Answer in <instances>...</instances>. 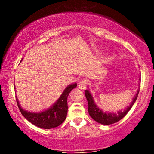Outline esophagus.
<instances>
[{
	"instance_id": "obj_1",
	"label": "esophagus",
	"mask_w": 154,
	"mask_h": 154,
	"mask_svg": "<svg viewBox=\"0 0 154 154\" xmlns=\"http://www.w3.org/2000/svg\"><path fill=\"white\" fill-rule=\"evenodd\" d=\"M87 79H82V80L80 81V82H79L78 84V86H79V88L81 90H85L86 88V85H87Z\"/></svg>"
}]
</instances>
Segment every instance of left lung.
I'll use <instances>...</instances> for the list:
<instances>
[{
	"label": "left lung",
	"instance_id": "left-lung-1",
	"mask_svg": "<svg viewBox=\"0 0 154 154\" xmlns=\"http://www.w3.org/2000/svg\"><path fill=\"white\" fill-rule=\"evenodd\" d=\"M140 80V78L139 79ZM139 93V90H137V93H136L135 96H134L133 99L131 104L129 106H128L123 111H119L117 113H108V112H103L99 107L97 106L96 104L95 103L94 100H93V96H92L91 93L88 90H86L85 91V97L87 98L88 103V113H89L90 116L93 118L95 121L97 122L102 124L104 125H109L117 122L120 119L126 115L128 113V111L131 109V108L135 103L137 98V95Z\"/></svg>",
	"mask_w": 154,
	"mask_h": 154
}]
</instances>
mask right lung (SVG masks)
Instances as JSON below:
<instances>
[{"mask_svg": "<svg viewBox=\"0 0 154 154\" xmlns=\"http://www.w3.org/2000/svg\"><path fill=\"white\" fill-rule=\"evenodd\" d=\"M77 87V83L69 85L65 88L62 94L57 101L51 108L47 110L40 112L35 113L27 111L21 107L18 98H17V103L19 111L32 124L43 129H51L56 128L62 124L66 117L68 106H67V98L69 93L72 90Z\"/></svg>", "mask_w": 154, "mask_h": 154, "instance_id": "obj_1", "label": "right lung"}]
</instances>
